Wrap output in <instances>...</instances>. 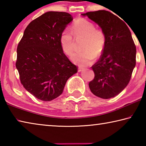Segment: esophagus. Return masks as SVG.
<instances>
[{"instance_id": "34e87169", "label": "esophagus", "mask_w": 146, "mask_h": 146, "mask_svg": "<svg viewBox=\"0 0 146 146\" xmlns=\"http://www.w3.org/2000/svg\"><path fill=\"white\" fill-rule=\"evenodd\" d=\"M83 71V69L81 68H78V72H81V71Z\"/></svg>"}]
</instances>
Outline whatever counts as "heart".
I'll use <instances>...</instances> for the list:
<instances>
[{
  "instance_id": "b5f03b06",
  "label": "heart",
  "mask_w": 146,
  "mask_h": 146,
  "mask_svg": "<svg viewBox=\"0 0 146 146\" xmlns=\"http://www.w3.org/2000/svg\"><path fill=\"white\" fill-rule=\"evenodd\" d=\"M84 38L82 52L74 53L71 59L73 63L85 67L90 65L98 57L104 49L106 37L102 29H96L95 26L84 19H79L75 22L72 27V32L68 29L62 31L60 36V44L64 53L71 55L74 49V38Z\"/></svg>"
}]
</instances>
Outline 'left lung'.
Listing matches in <instances>:
<instances>
[{"instance_id": "left-lung-1", "label": "left lung", "mask_w": 146, "mask_h": 146, "mask_svg": "<svg viewBox=\"0 0 146 146\" xmlns=\"http://www.w3.org/2000/svg\"><path fill=\"white\" fill-rule=\"evenodd\" d=\"M95 22L104 32L106 43L97 62L92 66L95 78L89 83L91 92L108 99L124 90L136 65V46L124 22L106 10L81 14Z\"/></svg>"}]
</instances>
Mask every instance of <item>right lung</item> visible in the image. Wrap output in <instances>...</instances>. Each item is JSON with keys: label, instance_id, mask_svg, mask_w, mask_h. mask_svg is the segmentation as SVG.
I'll return each mask as SVG.
<instances>
[{"label": "right lung", "instance_id": "1", "mask_svg": "<svg viewBox=\"0 0 146 146\" xmlns=\"http://www.w3.org/2000/svg\"><path fill=\"white\" fill-rule=\"evenodd\" d=\"M72 21L66 12H46L29 24L19 43L16 68L21 82L39 100L59 97L68 78L77 72L60 44L62 31Z\"/></svg>", "mask_w": 146, "mask_h": 146}]
</instances>
